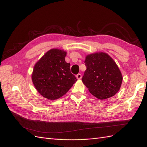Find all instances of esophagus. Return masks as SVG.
Here are the masks:
<instances>
[{
  "label": "esophagus",
  "instance_id": "1",
  "mask_svg": "<svg viewBox=\"0 0 147 147\" xmlns=\"http://www.w3.org/2000/svg\"><path fill=\"white\" fill-rule=\"evenodd\" d=\"M76 78H77V79H80L82 78V74H77L76 75Z\"/></svg>",
  "mask_w": 147,
  "mask_h": 147
}]
</instances>
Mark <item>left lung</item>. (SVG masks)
<instances>
[{
	"mask_svg": "<svg viewBox=\"0 0 147 147\" xmlns=\"http://www.w3.org/2000/svg\"><path fill=\"white\" fill-rule=\"evenodd\" d=\"M84 63L87 69L82 80L90 93L99 99L115 95L123 78L114 60L106 53H97L87 55Z\"/></svg>",
	"mask_w": 147,
	"mask_h": 147,
	"instance_id": "8db88e82",
	"label": "left lung"
}]
</instances>
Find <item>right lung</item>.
I'll use <instances>...</instances> for the list:
<instances>
[{
    "instance_id": "right-lung-1",
    "label": "right lung",
    "mask_w": 147,
    "mask_h": 147,
    "mask_svg": "<svg viewBox=\"0 0 147 147\" xmlns=\"http://www.w3.org/2000/svg\"><path fill=\"white\" fill-rule=\"evenodd\" d=\"M66 55L63 50L51 49L35 65L32 82L40 94L51 100L63 96L78 80L65 61Z\"/></svg>"
}]
</instances>
